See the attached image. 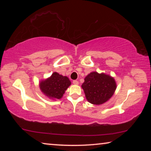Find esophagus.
Wrapping results in <instances>:
<instances>
[{
    "label": "esophagus",
    "mask_w": 151,
    "mask_h": 151,
    "mask_svg": "<svg viewBox=\"0 0 151 151\" xmlns=\"http://www.w3.org/2000/svg\"><path fill=\"white\" fill-rule=\"evenodd\" d=\"M73 83L75 85H78V81H76V80H75V81H73Z\"/></svg>",
    "instance_id": "obj_1"
}]
</instances>
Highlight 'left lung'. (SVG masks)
<instances>
[{
    "label": "left lung",
    "mask_w": 151,
    "mask_h": 151,
    "mask_svg": "<svg viewBox=\"0 0 151 151\" xmlns=\"http://www.w3.org/2000/svg\"><path fill=\"white\" fill-rule=\"evenodd\" d=\"M86 100L96 105L109 101L116 88L115 80L109 75L92 72L85 78L82 85Z\"/></svg>",
    "instance_id": "8db88e82"
}]
</instances>
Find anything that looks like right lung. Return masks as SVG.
<instances>
[{"mask_svg": "<svg viewBox=\"0 0 151 151\" xmlns=\"http://www.w3.org/2000/svg\"><path fill=\"white\" fill-rule=\"evenodd\" d=\"M71 85L67 76H64L55 72L49 78L40 82L39 86L42 93L49 99H60L65 91Z\"/></svg>", "mask_w": 151, "mask_h": 151, "instance_id": "right-lung-1", "label": "right lung"}]
</instances>
